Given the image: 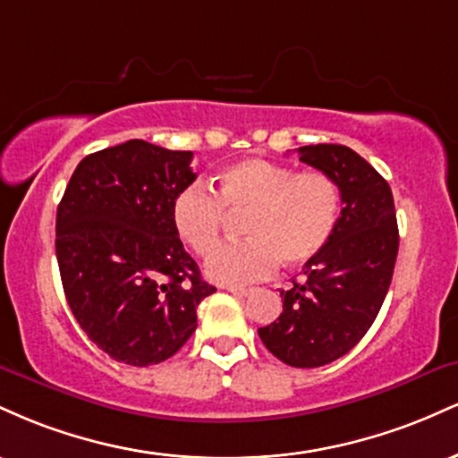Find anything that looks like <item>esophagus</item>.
<instances>
[{
  "instance_id": "esophagus-1",
  "label": "esophagus",
  "mask_w": 458,
  "mask_h": 458,
  "mask_svg": "<svg viewBox=\"0 0 458 458\" xmlns=\"http://www.w3.org/2000/svg\"><path fill=\"white\" fill-rule=\"evenodd\" d=\"M251 291H254V288H250V286H228V293H233V295H236V297L250 295Z\"/></svg>"
}]
</instances>
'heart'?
Wrapping results in <instances>:
<instances>
[{
    "mask_svg": "<svg viewBox=\"0 0 458 458\" xmlns=\"http://www.w3.org/2000/svg\"><path fill=\"white\" fill-rule=\"evenodd\" d=\"M343 211L338 182L325 172H297L267 159H243L222 167L215 193L182 187L172 198L170 219L193 254L208 256L222 241L229 215H245L247 241L219 247L207 276L219 284L262 280L276 269L314 260L329 241Z\"/></svg>",
    "mask_w": 458,
    "mask_h": 458,
    "instance_id": "obj_1",
    "label": "heart"
}]
</instances>
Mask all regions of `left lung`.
<instances>
[{"label":"left lung","mask_w":458,"mask_h":458,"mask_svg":"<svg viewBox=\"0 0 458 458\" xmlns=\"http://www.w3.org/2000/svg\"><path fill=\"white\" fill-rule=\"evenodd\" d=\"M299 161L338 182L343 211L334 239L303 265V282L282 291V314L259 329L284 364L318 368L349 353L375 323L398 254L392 189L349 146H301Z\"/></svg>","instance_id":"left-lung-1"}]
</instances>
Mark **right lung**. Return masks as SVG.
<instances>
[{
    "mask_svg": "<svg viewBox=\"0 0 458 458\" xmlns=\"http://www.w3.org/2000/svg\"><path fill=\"white\" fill-rule=\"evenodd\" d=\"M193 152L129 140L88 155L57 207L55 256L79 327L112 360L165 361L198 327L215 286L199 276L170 219L196 181Z\"/></svg>",
    "mask_w": 458,
    "mask_h": 458,
    "instance_id": "add662e5",
    "label": "right lung"
}]
</instances>
